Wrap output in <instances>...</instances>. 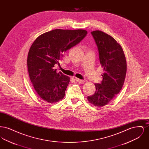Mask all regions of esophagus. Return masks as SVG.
I'll use <instances>...</instances> for the list:
<instances>
[{"instance_id":"esophagus-1","label":"esophagus","mask_w":149,"mask_h":149,"mask_svg":"<svg viewBox=\"0 0 149 149\" xmlns=\"http://www.w3.org/2000/svg\"><path fill=\"white\" fill-rule=\"evenodd\" d=\"M75 81L77 82H78L79 83H81V84H84L85 83V80H80V79H79L78 78H75Z\"/></svg>"}]
</instances>
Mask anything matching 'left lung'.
<instances>
[{
	"mask_svg": "<svg viewBox=\"0 0 149 149\" xmlns=\"http://www.w3.org/2000/svg\"><path fill=\"white\" fill-rule=\"evenodd\" d=\"M103 68V80L95 84V92L88 97L89 102L98 107L106 106L120 92L126 77L127 64L123 50L114 38L100 31L91 32Z\"/></svg>",
	"mask_w": 149,
	"mask_h": 149,
	"instance_id": "left-lung-1",
	"label": "left lung"
}]
</instances>
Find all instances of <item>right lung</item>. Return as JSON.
Masks as SVG:
<instances>
[{"label": "right lung", "instance_id": "obj_1", "mask_svg": "<svg viewBox=\"0 0 149 149\" xmlns=\"http://www.w3.org/2000/svg\"><path fill=\"white\" fill-rule=\"evenodd\" d=\"M87 34L84 29H56L38 36L27 57L30 80L38 95L48 103L64 98L70 78L54 67L64 52L80 42Z\"/></svg>", "mask_w": 149, "mask_h": 149}]
</instances>
